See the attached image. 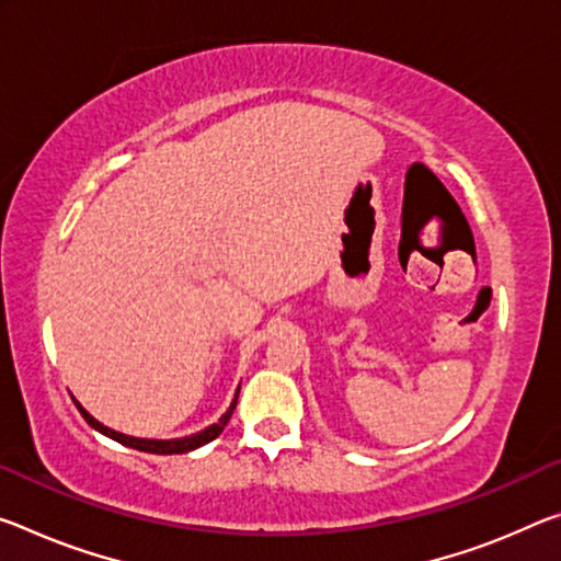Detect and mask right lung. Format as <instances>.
Wrapping results in <instances>:
<instances>
[{
	"instance_id": "obj_1",
	"label": "right lung",
	"mask_w": 561,
	"mask_h": 561,
	"mask_svg": "<svg viewBox=\"0 0 561 561\" xmlns=\"http://www.w3.org/2000/svg\"><path fill=\"white\" fill-rule=\"evenodd\" d=\"M237 397H239V392H237ZM237 397H234V402L229 404L227 412L221 414V420H219L217 424H211V426H207V430L192 434V437H182V439H139V437H129V434L114 432V430H110V426H104L102 422H96L94 416L89 414L87 409H84L82 404H79V402H75V404H77L79 414L84 416L89 426H94V430L102 432L104 437H110V439H114V442L124 444V447H131V449H139V451H149V455H184V451L197 449V447H202V444H209L211 439L219 437L221 430H225L227 422H229V416L234 414Z\"/></svg>"
}]
</instances>
